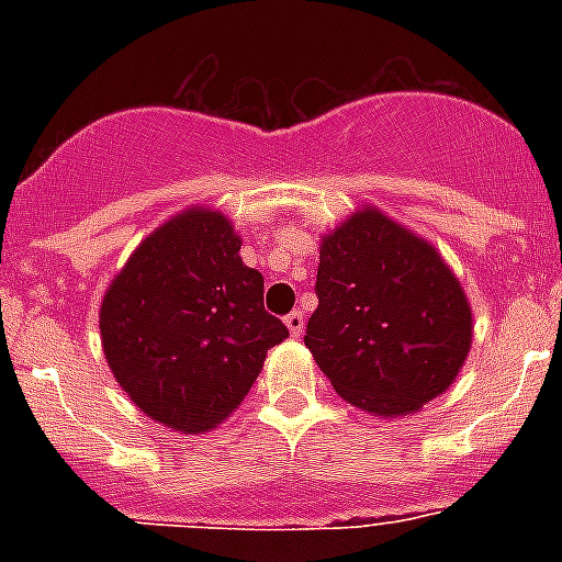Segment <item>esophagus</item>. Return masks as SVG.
<instances>
[{"instance_id":"1","label":"esophagus","mask_w":562,"mask_h":562,"mask_svg":"<svg viewBox=\"0 0 562 562\" xmlns=\"http://www.w3.org/2000/svg\"><path fill=\"white\" fill-rule=\"evenodd\" d=\"M285 326H288V331L293 334V337H299V334H302V328H304V313H302V310H293V313L285 317Z\"/></svg>"}]
</instances>
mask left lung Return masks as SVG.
I'll return each instance as SVG.
<instances>
[{
    "label": "left lung",
    "instance_id": "1",
    "mask_svg": "<svg viewBox=\"0 0 562 562\" xmlns=\"http://www.w3.org/2000/svg\"><path fill=\"white\" fill-rule=\"evenodd\" d=\"M317 310L304 345L342 400L407 416L454 383L473 315L435 247L375 209L321 245Z\"/></svg>",
    "mask_w": 562,
    "mask_h": 562
}]
</instances>
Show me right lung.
Instances as JSON below:
<instances>
[{
  "instance_id": "right-lung-1",
  "label": "right lung",
  "mask_w": 562,
  "mask_h": 562,
  "mask_svg": "<svg viewBox=\"0 0 562 562\" xmlns=\"http://www.w3.org/2000/svg\"><path fill=\"white\" fill-rule=\"evenodd\" d=\"M239 249L223 214L190 209L135 249L103 299L113 378L176 432L223 422L252 389L266 350L288 337L263 310V274Z\"/></svg>"
}]
</instances>
